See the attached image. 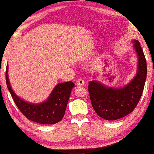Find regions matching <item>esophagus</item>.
<instances>
[{
    "mask_svg": "<svg viewBox=\"0 0 154 154\" xmlns=\"http://www.w3.org/2000/svg\"><path fill=\"white\" fill-rule=\"evenodd\" d=\"M84 83H85V82L83 79H78L77 81V85H80V86H82V85H83Z\"/></svg>",
    "mask_w": 154,
    "mask_h": 154,
    "instance_id": "1",
    "label": "esophagus"
}]
</instances>
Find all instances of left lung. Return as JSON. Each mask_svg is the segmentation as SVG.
<instances>
[{
	"mask_svg": "<svg viewBox=\"0 0 154 154\" xmlns=\"http://www.w3.org/2000/svg\"><path fill=\"white\" fill-rule=\"evenodd\" d=\"M134 48L138 57L136 76L121 88L106 87L97 81L89 82V92L92 107L98 116L106 120H116L133 111L139 103L147 77V62L139 41L134 40Z\"/></svg>",
	"mask_w": 154,
	"mask_h": 154,
	"instance_id": "1",
	"label": "left lung"
}]
</instances>
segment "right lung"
<instances>
[{
	"instance_id": "add662e5",
	"label": "right lung",
	"mask_w": 154,
	"mask_h": 154,
	"mask_svg": "<svg viewBox=\"0 0 154 154\" xmlns=\"http://www.w3.org/2000/svg\"><path fill=\"white\" fill-rule=\"evenodd\" d=\"M5 76L7 88L14 103L26 118L41 124H54L63 118L72 89L75 86L72 82L58 83L45 101L32 104L23 100L14 92L9 81L8 65Z\"/></svg>"
}]
</instances>
